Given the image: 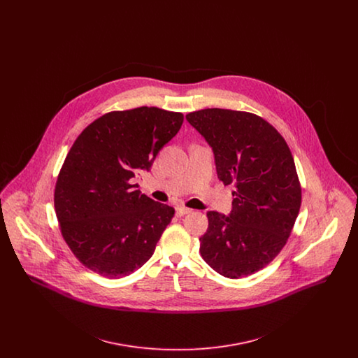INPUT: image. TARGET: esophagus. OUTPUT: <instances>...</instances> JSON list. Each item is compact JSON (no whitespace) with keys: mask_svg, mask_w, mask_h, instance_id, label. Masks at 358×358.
<instances>
[{"mask_svg":"<svg viewBox=\"0 0 358 358\" xmlns=\"http://www.w3.org/2000/svg\"><path fill=\"white\" fill-rule=\"evenodd\" d=\"M192 212V209H189L187 206H182V205H180V206H177L176 208V213H177V216H185L187 213H190Z\"/></svg>","mask_w":358,"mask_h":358,"instance_id":"34e87169","label":"esophagus"}]
</instances>
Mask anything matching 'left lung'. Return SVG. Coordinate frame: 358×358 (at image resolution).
Here are the masks:
<instances>
[{
	"mask_svg": "<svg viewBox=\"0 0 358 358\" xmlns=\"http://www.w3.org/2000/svg\"><path fill=\"white\" fill-rule=\"evenodd\" d=\"M187 120L212 148L219 180L235 187L229 216L206 213L201 256L225 278L255 273L282 251L299 213L292 154L278 130L251 113L205 108Z\"/></svg>",
	"mask_w": 358,
	"mask_h": 358,
	"instance_id": "left-lung-1",
	"label": "left lung"
}]
</instances>
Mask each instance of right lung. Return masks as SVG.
Returning <instances> with one entry per match:
<instances>
[{
	"label": "right lung",
	"instance_id": "add662e5",
	"mask_svg": "<svg viewBox=\"0 0 358 358\" xmlns=\"http://www.w3.org/2000/svg\"><path fill=\"white\" fill-rule=\"evenodd\" d=\"M182 122L181 113L157 107L113 111L73 142L56 181L55 210L71 251L91 271L117 279L153 255L174 208L131 181L150 171Z\"/></svg>",
	"mask_w": 358,
	"mask_h": 358
}]
</instances>
